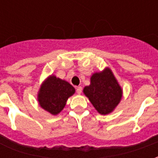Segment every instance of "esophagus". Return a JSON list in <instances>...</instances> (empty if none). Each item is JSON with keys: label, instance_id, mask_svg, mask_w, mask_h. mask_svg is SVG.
I'll use <instances>...</instances> for the list:
<instances>
[{"label": "esophagus", "instance_id": "34e87169", "mask_svg": "<svg viewBox=\"0 0 158 158\" xmlns=\"http://www.w3.org/2000/svg\"><path fill=\"white\" fill-rule=\"evenodd\" d=\"M76 91L78 94H80V93L82 92V87L81 86H78L77 88H76Z\"/></svg>", "mask_w": 158, "mask_h": 158}]
</instances>
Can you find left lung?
<instances>
[{
  "instance_id": "left-lung-1",
  "label": "left lung",
  "mask_w": 158,
  "mask_h": 158,
  "mask_svg": "<svg viewBox=\"0 0 158 158\" xmlns=\"http://www.w3.org/2000/svg\"><path fill=\"white\" fill-rule=\"evenodd\" d=\"M84 93L102 115L113 112L122 98V89L108 69L94 73L90 78V85L84 88Z\"/></svg>"
}]
</instances>
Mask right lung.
I'll use <instances>...</instances> for the list:
<instances>
[{"mask_svg":"<svg viewBox=\"0 0 158 158\" xmlns=\"http://www.w3.org/2000/svg\"><path fill=\"white\" fill-rule=\"evenodd\" d=\"M75 89L65 80L50 76L40 87L38 101L43 109L53 115L59 113L65 106L67 100Z\"/></svg>","mask_w":158,"mask_h":158,"instance_id":"right-lung-1","label":"right lung"}]
</instances>
